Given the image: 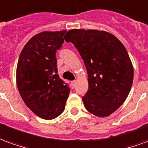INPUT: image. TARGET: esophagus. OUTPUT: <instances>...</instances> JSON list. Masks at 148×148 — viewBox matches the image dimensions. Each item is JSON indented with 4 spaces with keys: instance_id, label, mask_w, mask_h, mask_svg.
I'll return each mask as SVG.
<instances>
[{
    "instance_id": "34e87169",
    "label": "esophagus",
    "mask_w": 148,
    "mask_h": 148,
    "mask_svg": "<svg viewBox=\"0 0 148 148\" xmlns=\"http://www.w3.org/2000/svg\"><path fill=\"white\" fill-rule=\"evenodd\" d=\"M71 84H72V86L75 87L76 86V81H73V82H71Z\"/></svg>"
}]
</instances>
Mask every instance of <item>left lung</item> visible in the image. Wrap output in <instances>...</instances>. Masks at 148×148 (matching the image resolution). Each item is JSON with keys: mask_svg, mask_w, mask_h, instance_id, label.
Returning <instances> with one entry per match:
<instances>
[{"mask_svg": "<svg viewBox=\"0 0 148 148\" xmlns=\"http://www.w3.org/2000/svg\"><path fill=\"white\" fill-rule=\"evenodd\" d=\"M64 39L77 48L86 68V109L97 116H108L124 102L132 88L133 66L127 50L105 31L72 29Z\"/></svg>", "mask_w": 148, "mask_h": 148, "instance_id": "1", "label": "left lung"}]
</instances>
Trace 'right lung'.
Here are the masks:
<instances>
[{
	"label": "right lung",
	"mask_w": 148,
	"mask_h": 148,
	"mask_svg": "<svg viewBox=\"0 0 148 148\" xmlns=\"http://www.w3.org/2000/svg\"><path fill=\"white\" fill-rule=\"evenodd\" d=\"M66 31L42 32L26 43L16 68V84L25 105L39 117L55 119L64 111L70 87L58 74L56 51Z\"/></svg>",
	"instance_id": "right-lung-1"
}]
</instances>
